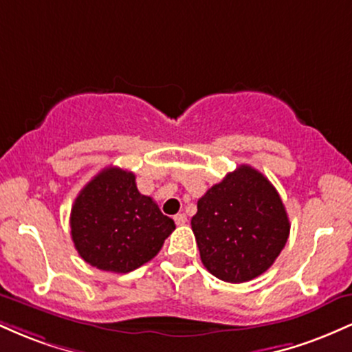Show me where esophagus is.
<instances>
[{
    "mask_svg": "<svg viewBox=\"0 0 352 352\" xmlns=\"http://www.w3.org/2000/svg\"><path fill=\"white\" fill-rule=\"evenodd\" d=\"M173 220H175L177 225H185L187 223V215H185V213H177V215L173 217Z\"/></svg>",
    "mask_w": 352,
    "mask_h": 352,
    "instance_id": "obj_1",
    "label": "esophagus"
}]
</instances>
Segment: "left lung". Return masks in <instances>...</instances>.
<instances>
[{"label":"left lung","instance_id":"1","mask_svg":"<svg viewBox=\"0 0 352 352\" xmlns=\"http://www.w3.org/2000/svg\"><path fill=\"white\" fill-rule=\"evenodd\" d=\"M192 230L205 268L221 281L245 283L274 263L289 220L272 182L240 165L199 200Z\"/></svg>","mask_w":352,"mask_h":352}]
</instances>
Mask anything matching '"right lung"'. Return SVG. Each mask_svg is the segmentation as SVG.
I'll use <instances>...</instances> for the list:
<instances>
[{"label": "right lung", "instance_id": "right-lung-1", "mask_svg": "<svg viewBox=\"0 0 352 352\" xmlns=\"http://www.w3.org/2000/svg\"><path fill=\"white\" fill-rule=\"evenodd\" d=\"M175 230L135 175L119 167L100 170L71 210V236L84 261L104 272L129 273L151 261Z\"/></svg>", "mask_w": 352, "mask_h": 352}]
</instances>
